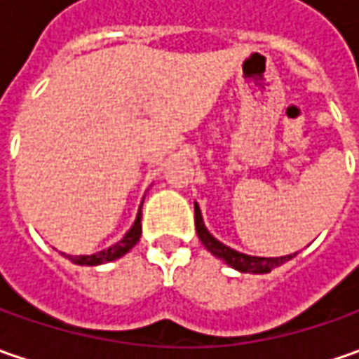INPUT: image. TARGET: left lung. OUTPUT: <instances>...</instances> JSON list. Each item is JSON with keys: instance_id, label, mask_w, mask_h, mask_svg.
Returning a JSON list of instances; mask_svg holds the SVG:
<instances>
[{"instance_id": "1", "label": "left lung", "mask_w": 359, "mask_h": 359, "mask_svg": "<svg viewBox=\"0 0 359 359\" xmlns=\"http://www.w3.org/2000/svg\"><path fill=\"white\" fill-rule=\"evenodd\" d=\"M194 210H196V231H198V238L201 240V243L205 245V250L212 252L215 257H219L222 262H226L229 268L238 269L241 273H268L271 269L280 268L285 262H290L292 257H296V254L282 255V257H257V255H248L241 254V252H236V250L228 248L226 243L215 240L214 236L208 231L198 203H194Z\"/></svg>"}]
</instances>
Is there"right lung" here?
<instances>
[{
  "instance_id": "obj_1",
  "label": "right lung",
  "mask_w": 359,
  "mask_h": 359,
  "mask_svg": "<svg viewBox=\"0 0 359 359\" xmlns=\"http://www.w3.org/2000/svg\"><path fill=\"white\" fill-rule=\"evenodd\" d=\"M140 236H142V205H140L137 217H135V222H133L130 231L118 243H114L111 248H107L104 252H97V254L67 255V259H72L77 266H100V264H105V262H114V259H118L121 255L128 254L131 248L140 241Z\"/></svg>"
}]
</instances>
